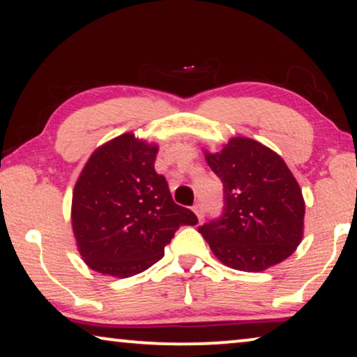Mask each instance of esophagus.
<instances>
[{
	"label": "esophagus",
	"instance_id": "34e87169",
	"mask_svg": "<svg viewBox=\"0 0 357 357\" xmlns=\"http://www.w3.org/2000/svg\"><path fill=\"white\" fill-rule=\"evenodd\" d=\"M194 213L197 215V218H199V221L204 220V216H205L204 205H202V204H195V205H194Z\"/></svg>",
	"mask_w": 357,
	"mask_h": 357
}]
</instances>
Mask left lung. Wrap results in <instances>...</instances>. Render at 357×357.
Masks as SVG:
<instances>
[{
    "mask_svg": "<svg viewBox=\"0 0 357 357\" xmlns=\"http://www.w3.org/2000/svg\"><path fill=\"white\" fill-rule=\"evenodd\" d=\"M205 160L221 179L225 211L199 227L222 264L261 273L290 257L305 229V199L282 157L250 137H231Z\"/></svg>",
    "mask_w": 357,
    "mask_h": 357,
    "instance_id": "1",
    "label": "left lung"
}]
</instances>
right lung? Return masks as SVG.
Returning <instances> with one entry per match:
<instances>
[{
    "instance_id": "right-lung-1",
    "label": "right lung",
    "mask_w": 357,
    "mask_h": 357,
    "mask_svg": "<svg viewBox=\"0 0 357 357\" xmlns=\"http://www.w3.org/2000/svg\"><path fill=\"white\" fill-rule=\"evenodd\" d=\"M158 146L132 132L99 146L72 195V229L83 261L110 278H131L163 258L181 226L197 216L173 202L153 168Z\"/></svg>"
}]
</instances>
